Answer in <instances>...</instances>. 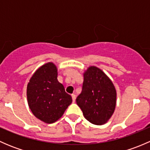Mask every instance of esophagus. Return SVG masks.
Masks as SVG:
<instances>
[{"instance_id":"34e87169","label":"esophagus","mask_w":150,"mask_h":150,"mask_svg":"<svg viewBox=\"0 0 150 150\" xmlns=\"http://www.w3.org/2000/svg\"><path fill=\"white\" fill-rule=\"evenodd\" d=\"M72 101L73 102H75V99H76V96L75 94H72Z\"/></svg>"}]
</instances>
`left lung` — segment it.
Returning <instances> with one entry per match:
<instances>
[{
	"instance_id": "obj_1",
	"label": "left lung",
	"mask_w": 150,
	"mask_h": 150,
	"mask_svg": "<svg viewBox=\"0 0 150 150\" xmlns=\"http://www.w3.org/2000/svg\"><path fill=\"white\" fill-rule=\"evenodd\" d=\"M83 77L82 91L77 97V104L86 120L94 125H103L115 109V88L107 75L96 67H89Z\"/></svg>"
}]
</instances>
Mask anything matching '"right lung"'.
<instances>
[{
    "mask_svg": "<svg viewBox=\"0 0 150 150\" xmlns=\"http://www.w3.org/2000/svg\"><path fill=\"white\" fill-rule=\"evenodd\" d=\"M57 75L55 64L46 63L35 71L27 87L29 107L38 119L46 123L58 120L72 102Z\"/></svg>",
    "mask_w": 150,
    "mask_h": 150,
    "instance_id": "1",
    "label": "right lung"
}]
</instances>
